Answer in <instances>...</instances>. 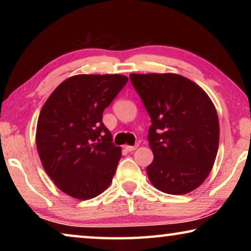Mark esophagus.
Here are the masks:
<instances>
[{
    "label": "esophagus",
    "instance_id": "34e87169",
    "mask_svg": "<svg viewBox=\"0 0 251 251\" xmlns=\"http://www.w3.org/2000/svg\"><path fill=\"white\" fill-rule=\"evenodd\" d=\"M138 147V145H137V144H136V145H134V146H129V145H126L124 148H125V150L127 151H135L136 150V148H137Z\"/></svg>",
    "mask_w": 251,
    "mask_h": 251
}]
</instances>
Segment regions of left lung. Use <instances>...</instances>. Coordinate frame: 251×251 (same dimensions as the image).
Masks as SVG:
<instances>
[{"label":"left lung","mask_w":251,"mask_h":251,"mask_svg":"<svg viewBox=\"0 0 251 251\" xmlns=\"http://www.w3.org/2000/svg\"><path fill=\"white\" fill-rule=\"evenodd\" d=\"M151 125L154 160L148 178L160 192L184 195L201 186L214 166L219 121L206 92L181 75L130 74Z\"/></svg>","instance_id":"left-lung-1"}]
</instances>
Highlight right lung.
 I'll return each instance as SVG.
<instances>
[{
    "instance_id": "right-lung-1",
    "label": "right lung",
    "mask_w": 251,
    "mask_h": 251,
    "mask_svg": "<svg viewBox=\"0 0 251 251\" xmlns=\"http://www.w3.org/2000/svg\"><path fill=\"white\" fill-rule=\"evenodd\" d=\"M128 77L75 75L55 88L41 109L36 147L42 165L63 193L80 201L110 185L122 148L101 122Z\"/></svg>"
}]
</instances>
